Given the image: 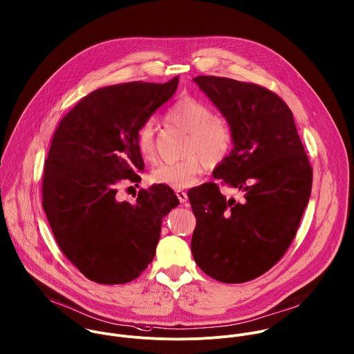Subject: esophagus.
<instances>
[{
  "instance_id": "obj_1",
  "label": "esophagus",
  "mask_w": 354,
  "mask_h": 354,
  "mask_svg": "<svg viewBox=\"0 0 354 354\" xmlns=\"http://www.w3.org/2000/svg\"><path fill=\"white\" fill-rule=\"evenodd\" d=\"M176 197L179 198V201H180L182 204L187 203V193H186V192H183V190H176Z\"/></svg>"
}]
</instances>
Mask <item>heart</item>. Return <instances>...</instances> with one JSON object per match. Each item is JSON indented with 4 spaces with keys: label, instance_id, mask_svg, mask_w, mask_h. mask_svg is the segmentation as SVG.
I'll return each mask as SVG.
<instances>
[{
    "label": "heart",
    "instance_id": "b5f03b06",
    "mask_svg": "<svg viewBox=\"0 0 354 354\" xmlns=\"http://www.w3.org/2000/svg\"><path fill=\"white\" fill-rule=\"evenodd\" d=\"M167 120L187 131L186 158L176 162L160 164L151 172V180L172 189H185L196 183L205 165L220 162L231 150L234 131L230 120L223 115L212 113V109L194 97L178 100L167 112ZM137 149L143 160L154 161L156 142L154 126L145 122L137 131Z\"/></svg>",
    "mask_w": 354,
    "mask_h": 354
}]
</instances>
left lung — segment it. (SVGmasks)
Wrapping results in <instances>:
<instances>
[{
    "instance_id": "obj_1",
    "label": "left lung",
    "mask_w": 354,
    "mask_h": 354,
    "mask_svg": "<svg viewBox=\"0 0 354 354\" xmlns=\"http://www.w3.org/2000/svg\"><path fill=\"white\" fill-rule=\"evenodd\" d=\"M194 82L234 131V147L213 178L242 198H227L212 182L189 190L197 218L192 253L213 279L249 282L271 270L292 242L310 197L312 167L278 94L228 77L201 75Z\"/></svg>"
}]
</instances>
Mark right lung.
I'll use <instances>...</instances> for the list:
<instances>
[{
    "instance_id": "right-lung-1",
    "label": "right lung",
    "mask_w": 354,
    "mask_h": 354,
    "mask_svg": "<svg viewBox=\"0 0 354 354\" xmlns=\"http://www.w3.org/2000/svg\"><path fill=\"white\" fill-rule=\"evenodd\" d=\"M178 83L175 76L167 83L101 87L83 97L55 131L42 207L64 256L93 282L137 279L156 254L162 217L179 205L164 185L140 190L133 204L116 198L123 180L141 182L137 131Z\"/></svg>"
}]
</instances>
